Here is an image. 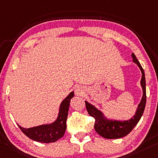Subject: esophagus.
<instances>
[{
  "mask_svg": "<svg viewBox=\"0 0 158 158\" xmlns=\"http://www.w3.org/2000/svg\"><path fill=\"white\" fill-rule=\"evenodd\" d=\"M74 92H75V94H76L77 96H82V95L84 94L85 89L83 86H78L75 88Z\"/></svg>",
  "mask_w": 158,
  "mask_h": 158,
  "instance_id": "esophagus-1",
  "label": "esophagus"
}]
</instances>
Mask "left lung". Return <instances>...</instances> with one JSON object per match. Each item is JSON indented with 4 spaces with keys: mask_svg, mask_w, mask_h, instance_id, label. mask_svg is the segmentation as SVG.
Returning a JSON list of instances; mask_svg holds the SVG:
<instances>
[{
    "mask_svg": "<svg viewBox=\"0 0 158 158\" xmlns=\"http://www.w3.org/2000/svg\"><path fill=\"white\" fill-rule=\"evenodd\" d=\"M131 57L133 62L137 64L141 70L142 76L141 79V86L143 91V96L141 102L138 105V107L135 112V114L131 118L128 120H117L110 119L106 117L101 110L85 101L86 110L89 114L96 119L94 125V129L100 136L108 139H120L126 136L132 131L135 126L139 122L140 119L143 113L145 107L146 103V78L143 69L142 68L141 64L139 63L136 57L132 52Z\"/></svg>",
    "mask_w": 158,
    "mask_h": 158,
    "instance_id": "1",
    "label": "left lung"
}]
</instances>
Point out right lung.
I'll return each instance as SVG.
<instances>
[{
  "label": "right lung",
  "instance_id": "right-lung-1",
  "mask_svg": "<svg viewBox=\"0 0 158 158\" xmlns=\"http://www.w3.org/2000/svg\"><path fill=\"white\" fill-rule=\"evenodd\" d=\"M74 96V91L70 92L68 96L62 101L59 107L57 118L51 123L41 124L27 129L22 127L19 124L17 125L22 131L33 141L45 143L57 141L63 136L65 133L67 128L66 121L68 115L70 101Z\"/></svg>",
  "mask_w": 158,
  "mask_h": 158
}]
</instances>
